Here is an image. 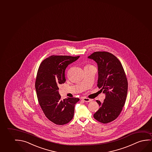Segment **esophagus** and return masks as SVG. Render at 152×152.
<instances>
[{
	"label": "esophagus",
	"instance_id": "34e87169",
	"mask_svg": "<svg viewBox=\"0 0 152 152\" xmlns=\"http://www.w3.org/2000/svg\"><path fill=\"white\" fill-rule=\"evenodd\" d=\"M82 100H83L84 102H90L92 101L91 99H88V98H86V97H83V98L82 99Z\"/></svg>",
	"mask_w": 152,
	"mask_h": 152
}]
</instances>
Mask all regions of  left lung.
I'll use <instances>...</instances> for the list:
<instances>
[{"label":"left lung","instance_id":"8db88e82","mask_svg":"<svg viewBox=\"0 0 152 152\" xmlns=\"http://www.w3.org/2000/svg\"><path fill=\"white\" fill-rule=\"evenodd\" d=\"M88 58L97 64V86L106 95L103 103L96 101L99 108L93 117L99 122L108 124L119 116L126 102L128 92L126 75L121 63L112 53L96 51Z\"/></svg>","mask_w":152,"mask_h":152}]
</instances>
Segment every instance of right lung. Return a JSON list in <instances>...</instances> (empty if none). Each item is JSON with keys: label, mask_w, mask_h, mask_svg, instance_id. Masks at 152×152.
Instances as JSON below:
<instances>
[{"label": "right lung", "mask_w": 152, "mask_h": 152, "mask_svg": "<svg viewBox=\"0 0 152 152\" xmlns=\"http://www.w3.org/2000/svg\"><path fill=\"white\" fill-rule=\"evenodd\" d=\"M80 56H51L39 66L35 89L39 104L45 116L57 125L68 124L72 119L75 106L80 99L68 98L62 100L58 86L66 82L64 72L69 64Z\"/></svg>", "instance_id": "obj_1"}]
</instances>
